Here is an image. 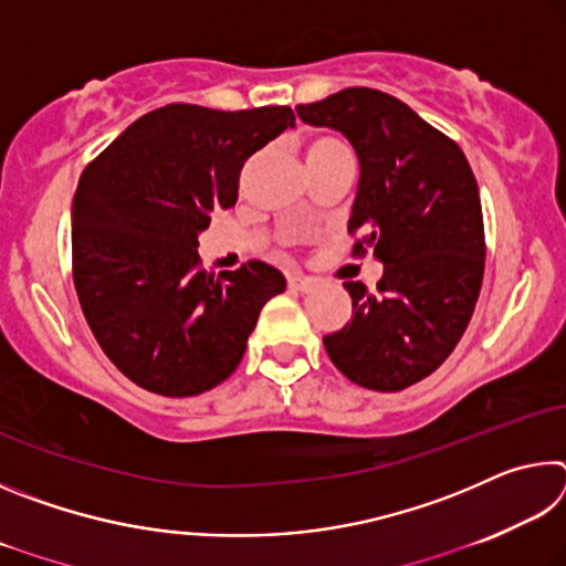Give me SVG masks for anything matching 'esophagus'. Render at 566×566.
I'll return each mask as SVG.
<instances>
[{"instance_id":"obj_1","label":"esophagus","mask_w":566,"mask_h":566,"mask_svg":"<svg viewBox=\"0 0 566 566\" xmlns=\"http://www.w3.org/2000/svg\"><path fill=\"white\" fill-rule=\"evenodd\" d=\"M286 284H290V290H294V292H312L314 290V282L306 280V276H290Z\"/></svg>"}]
</instances>
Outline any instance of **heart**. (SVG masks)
I'll return each mask as SVG.
<instances>
[{
    "mask_svg": "<svg viewBox=\"0 0 566 566\" xmlns=\"http://www.w3.org/2000/svg\"><path fill=\"white\" fill-rule=\"evenodd\" d=\"M306 157H319V155H332V151H347V147L342 145L339 139L334 137H312L306 142Z\"/></svg>",
    "mask_w": 566,
    "mask_h": 566,
    "instance_id": "b5f03b06",
    "label": "heart"
}]
</instances>
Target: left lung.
<instances>
[{
	"label": "left lung",
	"mask_w": 566,
	"mask_h": 566,
	"mask_svg": "<svg viewBox=\"0 0 566 566\" xmlns=\"http://www.w3.org/2000/svg\"><path fill=\"white\" fill-rule=\"evenodd\" d=\"M296 114L352 142V254L385 264L375 292L344 282L352 319L324 337V349L354 385L407 389L452 354L482 290L484 219L472 167L457 142L379 90H342Z\"/></svg>",
	"instance_id": "left-lung-1"
}]
</instances>
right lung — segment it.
<instances>
[{"instance_id": "obj_1", "label": "right lung", "mask_w": 566, "mask_h": 566, "mask_svg": "<svg viewBox=\"0 0 566 566\" xmlns=\"http://www.w3.org/2000/svg\"><path fill=\"white\" fill-rule=\"evenodd\" d=\"M286 127L290 107L219 112L167 104L129 124L82 171L72 274L94 339L124 377L195 397L242 361L280 270L252 260L205 272L197 237L237 202L244 161Z\"/></svg>"}]
</instances>
